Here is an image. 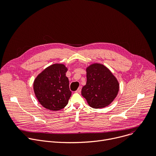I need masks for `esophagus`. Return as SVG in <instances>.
Instances as JSON below:
<instances>
[{"label":"esophagus","mask_w":156,"mask_h":156,"mask_svg":"<svg viewBox=\"0 0 156 156\" xmlns=\"http://www.w3.org/2000/svg\"><path fill=\"white\" fill-rule=\"evenodd\" d=\"M81 87H79V88H78V90H77L75 92H76V93H80V92H81Z\"/></svg>","instance_id":"1"}]
</instances>
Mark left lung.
I'll list each match as a JSON object with an SVG mask.
<instances>
[{
  "label": "left lung",
  "mask_w": 156,
  "mask_h": 156,
  "mask_svg": "<svg viewBox=\"0 0 156 156\" xmlns=\"http://www.w3.org/2000/svg\"><path fill=\"white\" fill-rule=\"evenodd\" d=\"M87 81L82 88L81 95L90 106L100 108L108 105L117 97L119 85L110 71L101 64H93L87 68Z\"/></svg>",
  "instance_id": "left-lung-1"
}]
</instances>
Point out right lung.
Segmentation results:
<instances>
[{
    "label": "right lung",
    "mask_w": 156,
    "mask_h": 156,
    "mask_svg": "<svg viewBox=\"0 0 156 156\" xmlns=\"http://www.w3.org/2000/svg\"><path fill=\"white\" fill-rule=\"evenodd\" d=\"M64 65L55 64L46 68L36 78L34 91L39 103L48 110L57 111L65 107L71 95Z\"/></svg>",
    "instance_id": "1"
}]
</instances>
